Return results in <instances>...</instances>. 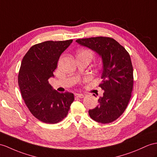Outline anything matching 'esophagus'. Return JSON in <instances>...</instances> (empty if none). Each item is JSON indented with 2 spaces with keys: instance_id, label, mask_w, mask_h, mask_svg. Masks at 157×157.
I'll list each match as a JSON object with an SVG mask.
<instances>
[{
  "instance_id": "1",
  "label": "esophagus",
  "mask_w": 157,
  "mask_h": 157,
  "mask_svg": "<svg viewBox=\"0 0 157 157\" xmlns=\"http://www.w3.org/2000/svg\"><path fill=\"white\" fill-rule=\"evenodd\" d=\"M75 95V97H76L81 98H82L84 97H85V95H84L83 94H78V93H76Z\"/></svg>"
}]
</instances>
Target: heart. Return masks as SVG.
Segmentation results:
<instances>
[{"mask_svg": "<svg viewBox=\"0 0 157 157\" xmlns=\"http://www.w3.org/2000/svg\"><path fill=\"white\" fill-rule=\"evenodd\" d=\"M77 55L86 56L88 58L91 59L94 56V53L93 51H90L89 49H82V50H80V51L78 52Z\"/></svg>", "mask_w": 157, "mask_h": 157, "instance_id": "1", "label": "heart"}]
</instances>
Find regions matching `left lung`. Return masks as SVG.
Here are the masks:
<instances>
[{"mask_svg":"<svg viewBox=\"0 0 157 157\" xmlns=\"http://www.w3.org/2000/svg\"><path fill=\"white\" fill-rule=\"evenodd\" d=\"M76 42L101 56L102 82L104 90L98 105L89 110L92 119L102 124L112 123L124 113L131 97L133 68L126 49L110 37L98 36L77 39Z\"/></svg>","mask_w":157,"mask_h":157,"instance_id":"1","label":"left lung"}]
</instances>
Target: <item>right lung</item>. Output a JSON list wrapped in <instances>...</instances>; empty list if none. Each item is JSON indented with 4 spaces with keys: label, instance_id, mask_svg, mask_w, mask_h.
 Wrapping results in <instances>:
<instances>
[{
    "label": "right lung",
    "instance_id": "obj_1",
    "mask_svg": "<svg viewBox=\"0 0 157 157\" xmlns=\"http://www.w3.org/2000/svg\"><path fill=\"white\" fill-rule=\"evenodd\" d=\"M72 42L49 40L34 44L21 62L18 82L22 97L33 115L43 123L62 121L75 99L72 93H60L48 82L60 56Z\"/></svg>",
    "mask_w": 157,
    "mask_h": 157
}]
</instances>
